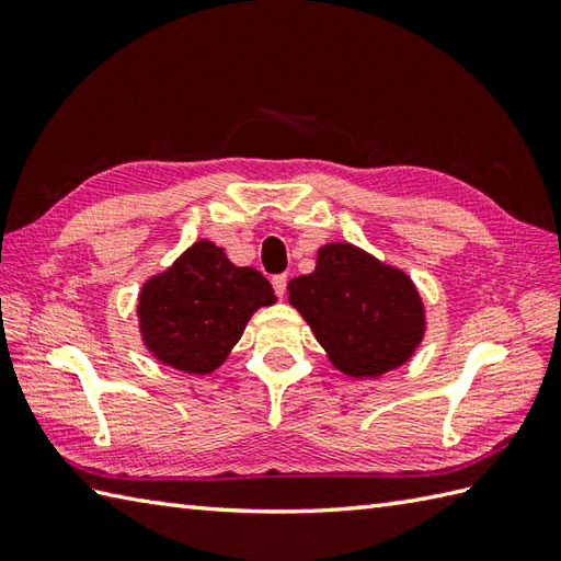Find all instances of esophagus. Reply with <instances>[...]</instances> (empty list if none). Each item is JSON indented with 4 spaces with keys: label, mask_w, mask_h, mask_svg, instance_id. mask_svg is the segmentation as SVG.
Returning <instances> with one entry per match:
<instances>
[{
    "label": "esophagus",
    "mask_w": 561,
    "mask_h": 561,
    "mask_svg": "<svg viewBox=\"0 0 561 561\" xmlns=\"http://www.w3.org/2000/svg\"><path fill=\"white\" fill-rule=\"evenodd\" d=\"M272 287H274V294H277L279 299H282L284 291H287V274H274Z\"/></svg>",
    "instance_id": "obj_1"
}]
</instances>
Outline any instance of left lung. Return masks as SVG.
Returning <instances> with one entry per match:
<instances>
[{
  "label": "left lung",
  "instance_id": "obj_1",
  "mask_svg": "<svg viewBox=\"0 0 561 561\" xmlns=\"http://www.w3.org/2000/svg\"><path fill=\"white\" fill-rule=\"evenodd\" d=\"M287 291L344 376L396 371L426 335V306L410 274L347 241L320 245L316 270L291 279Z\"/></svg>",
  "mask_w": 561,
  "mask_h": 561
}]
</instances>
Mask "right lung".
I'll use <instances>...</instances> for the list:
<instances>
[{"mask_svg": "<svg viewBox=\"0 0 561 561\" xmlns=\"http://www.w3.org/2000/svg\"><path fill=\"white\" fill-rule=\"evenodd\" d=\"M277 301L255 267H238L209 238L151 274L137 296L139 337L163 366L207 376L229 359L248 320Z\"/></svg>", "mask_w": 561, "mask_h": 561, "instance_id": "1", "label": "right lung"}]
</instances>
